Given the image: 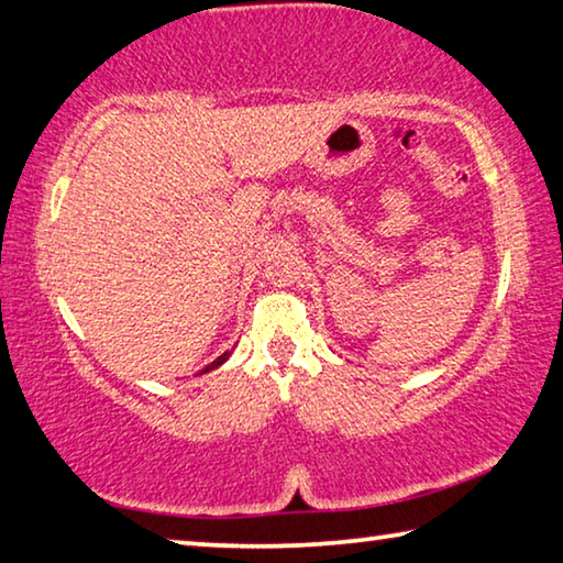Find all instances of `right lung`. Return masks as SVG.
Segmentation results:
<instances>
[{"label":"right lung","instance_id":"1","mask_svg":"<svg viewBox=\"0 0 563 563\" xmlns=\"http://www.w3.org/2000/svg\"><path fill=\"white\" fill-rule=\"evenodd\" d=\"M228 355H231V352H223V355H221V357H216V360L211 362V365H208V367H203V369H201V375H203V373H211V369H216V367H221V365H223V362L228 360Z\"/></svg>","mask_w":563,"mask_h":563}]
</instances>
